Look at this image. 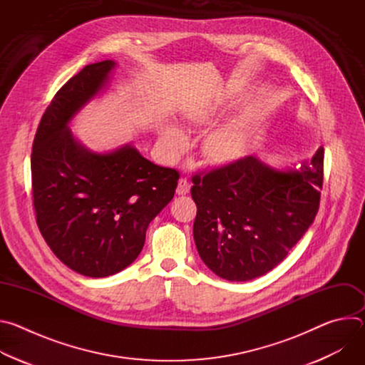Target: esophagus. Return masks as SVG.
I'll return each instance as SVG.
<instances>
[{
	"mask_svg": "<svg viewBox=\"0 0 365 365\" xmlns=\"http://www.w3.org/2000/svg\"><path fill=\"white\" fill-rule=\"evenodd\" d=\"M189 189H190V183H189V180H187V179H185V178L179 179L176 193H178V195H186V193L189 192Z\"/></svg>",
	"mask_w": 365,
	"mask_h": 365,
	"instance_id": "esophagus-1",
	"label": "esophagus"
}]
</instances>
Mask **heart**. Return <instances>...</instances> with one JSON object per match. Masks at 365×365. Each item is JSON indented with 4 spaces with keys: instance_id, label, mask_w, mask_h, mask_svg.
<instances>
[{
    "instance_id": "heart-1",
    "label": "heart",
    "mask_w": 365,
    "mask_h": 365,
    "mask_svg": "<svg viewBox=\"0 0 365 365\" xmlns=\"http://www.w3.org/2000/svg\"><path fill=\"white\" fill-rule=\"evenodd\" d=\"M210 115L211 113L197 114L192 118V123L195 125H203L210 120ZM250 127L251 117L244 115L238 120H234L212 130L206 135L203 143L205 158L214 163H227L235 160L247 144ZM162 143L169 155L175 158V155H178L186 147L187 138L179 128L168 125L162 131Z\"/></svg>"
}]
</instances>
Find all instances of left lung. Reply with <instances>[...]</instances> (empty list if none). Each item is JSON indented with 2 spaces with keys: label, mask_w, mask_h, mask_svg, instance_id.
<instances>
[{
  "label": "left lung",
  "mask_w": 365,
  "mask_h": 365,
  "mask_svg": "<svg viewBox=\"0 0 365 365\" xmlns=\"http://www.w3.org/2000/svg\"><path fill=\"white\" fill-rule=\"evenodd\" d=\"M193 238L203 263L230 282L273 270L314 222L324 148L300 170H276L252 155L192 176Z\"/></svg>",
  "instance_id": "8db88e82"
}]
</instances>
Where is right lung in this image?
<instances>
[{
    "label": "right lung",
    "instance_id": "obj_1",
    "mask_svg": "<svg viewBox=\"0 0 365 365\" xmlns=\"http://www.w3.org/2000/svg\"><path fill=\"white\" fill-rule=\"evenodd\" d=\"M113 61L86 65L46 108L31 150L37 227L73 272L107 277L138 257L150 221L173 199L179 172L144 159L130 145L91 153L68 123L106 82Z\"/></svg>",
    "mask_w": 365,
    "mask_h": 365
}]
</instances>
